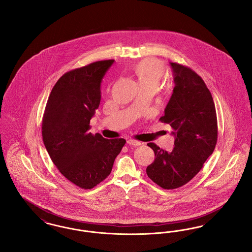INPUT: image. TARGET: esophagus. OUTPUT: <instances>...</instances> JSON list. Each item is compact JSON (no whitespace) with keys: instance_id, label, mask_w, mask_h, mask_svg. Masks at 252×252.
Segmentation results:
<instances>
[{"instance_id":"34e87169","label":"esophagus","mask_w":252,"mask_h":252,"mask_svg":"<svg viewBox=\"0 0 252 252\" xmlns=\"http://www.w3.org/2000/svg\"><path fill=\"white\" fill-rule=\"evenodd\" d=\"M127 144H129V145H133V146H139V145H141L142 143H140V142H138V141H135V140H127V142H126Z\"/></svg>"}]
</instances>
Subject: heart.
I'll return each instance as SVG.
<instances>
[{
	"instance_id": "1",
	"label": "heart",
	"mask_w": 252,
	"mask_h": 252,
	"mask_svg": "<svg viewBox=\"0 0 252 252\" xmlns=\"http://www.w3.org/2000/svg\"><path fill=\"white\" fill-rule=\"evenodd\" d=\"M132 70L141 87L157 88L165 73V66L157 59H145L138 62Z\"/></svg>"
}]
</instances>
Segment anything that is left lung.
Listing matches in <instances>:
<instances>
[{
	"label": "left lung",
	"instance_id": "1",
	"mask_svg": "<svg viewBox=\"0 0 252 252\" xmlns=\"http://www.w3.org/2000/svg\"><path fill=\"white\" fill-rule=\"evenodd\" d=\"M175 88L159 121L171 126L175 147L167 152L154 143L155 153L146 168L150 180L163 189L185 185L203 167L217 142V118L213 96L192 69L170 62Z\"/></svg>",
	"mask_w": 252,
	"mask_h": 252
}]
</instances>
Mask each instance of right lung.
Wrapping results in <instances>:
<instances>
[{"label":"right lung","mask_w":252,"mask_h":252,"mask_svg":"<svg viewBox=\"0 0 252 252\" xmlns=\"http://www.w3.org/2000/svg\"><path fill=\"white\" fill-rule=\"evenodd\" d=\"M114 60H101L64 73L52 89L42 118V139L60 173L81 189L110 174L125 139L89 132L101 100V82Z\"/></svg>","instance_id":"right-lung-1"}]
</instances>
